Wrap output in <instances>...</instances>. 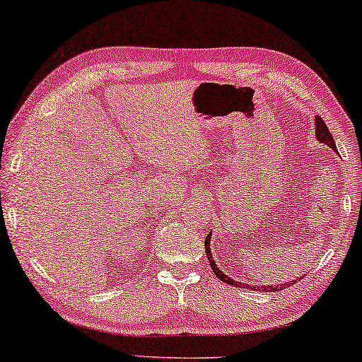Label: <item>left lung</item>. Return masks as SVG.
I'll use <instances>...</instances> for the list:
<instances>
[{
  "label": "left lung",
  "mask_w": 362,
  "mask_h": 362,
  "mask_svg": "<svg viewBox=\"0 0 362 362\" xmlns=\"http://www.w3.org/2000/svg\"><path fill=\"white\" fill-rule=\"evenodd\" d=\"M315 122H316L315 132H316V138H318V141H320V143H325V145H328V146H331V148H333V150L336 151V143H334V140H333V136H331V133H329V130H328V127H326V123H325L323 120H321V117H316ZM209 244H211V234H207L206 240H204L206 255H207V259H209V265H211V269L214 270L216 276H217V279H219L221 281H224V284L232 285V286H239V288H250V290H259V291H279V290H284V288H286V286L291 285V281H288V284H286V281H285V284L275 285V286H272V285H269V286H267V285L257 286V285H244V284H240V281H235L234 279H232V276L226 275L224 272L219 270V267H217L214 259H212ZM300 279H301V276H300ZM293 281H296V280H293Z\"/></svg>",
  "instance_id": "left-lung-1"
}]
</instances>
